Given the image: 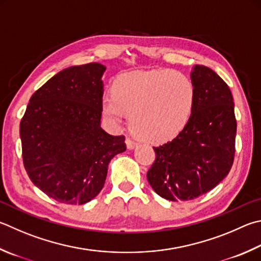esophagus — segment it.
Here are the masks:
<instances>
[{
    "label": "esophagus",
    "instance_id": "34e87169",
    "mask_svg": "<svg viewBox=\"0 0 261 261\" xmlns=\"http://www.w3.org/2000/svg\"><path fill=\"white\" fill-rule=\"evenodd\" d=\"M125 144H126V148L127 149H135L136 147H137V145H138V144L136 143V141H134V140L130 139V138H126L125 139Z\"/></svg>",
    "mask_w": 261,
    "mask_h": 261
}]
</instances>
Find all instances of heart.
Returning a JSON list of instances; mask_svg holds the SVG:
<instances>
[{"instance_id": "b5f03b06", "label": "heart", "mask_w": 261, "mask_h": 261, "mask_svg": "<svg viewBox=\"0 0 261 261\" xmlns=\"http://www.w3.org/2000/svg\"><path fill=\"white\" fill-rule=\"evenodd\" d=\"M111 92L102 100V114L112 123H120L129 114L132 134L150 144L176 138L188 124L195 105L191 79L171 69L121 74Z\"/></svg>"}]
</instances>
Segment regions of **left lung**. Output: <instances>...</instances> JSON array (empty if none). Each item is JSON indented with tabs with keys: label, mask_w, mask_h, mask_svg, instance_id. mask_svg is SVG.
<instances>
[{
	"label": "left lung",
	"mask_w": 261,
	"mask_h": 261,
	"mask_svg": "<svg viewBox=\"0 0 261 261\" xmlns=\"http://www.w3.org/2000/svg\"><path fill=\"white\" fill-rule=\"evenodd\" d=\"M191 79V120L172 141L154 147L156 159L147 172L151 188L169 201L194 200L211 191L234 162L236 118L228 85L202 65L194 66Z\"/></svg>",
	"instance_id": "1"
}]
</instances>
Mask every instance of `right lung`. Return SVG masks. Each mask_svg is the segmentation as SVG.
<instances>
[{
    "instance_id": "obj_1",
    "label": "right lung",
    "mask_w": 261,
    "mask_h": 261,
    "mask_svg": "<svg viewBox=\"0 0 261 261\" xmlns=\"http://www.w3.org/2000/svg\"><path fill=\"white\" fill-rule=\"evenodd\" d=\"M106 67L72 66L33 93L20 122L23 167L33 184L66 204H84L105 185L115 155L126 149L124 136L100 126Z\"/></svg>"
}]
</instances>
